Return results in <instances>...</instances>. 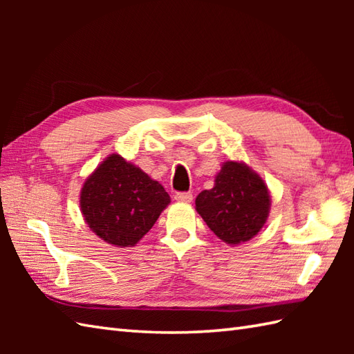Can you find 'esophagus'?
I'll return each mask as SVG.
<instances>
[{"instance_id": "34e87169", "label": "esophagus", "mask_w": 354, "mask_h": 354, "mask_svg": "<svg viewBox=\"0 0 354 354\" xmlns=\"http://www.w3.org/2000/svg\"><path fill=\"white\" fill-rule=\"evenodd\" d=\"M175 199L178 201V202H192L193 201V194L190 193V192H178L176 194H175Z\"/></svg>"}]
</instances>
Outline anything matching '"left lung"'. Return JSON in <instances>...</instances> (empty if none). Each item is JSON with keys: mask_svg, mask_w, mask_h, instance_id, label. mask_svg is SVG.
Returning <instances> with one entry per match:
<instances>
[{"mask_svg": "<svg viewBox=\"0 0 354 354\" xmlns=\"http://www.w3.org/2000/svg\"><path fill=\"white\" fill-rule=\"evenodd\" d=\"M270 196L265 181L246 164L227 161L214 187L196 198V212L225 243L248 242L266 223Z\"/></svg>", "mask_w": 354, "mask_h": 354, "instance_id": "obj_1", "label": "left lung"}]
</instances>
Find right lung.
I'll list each match as a JSON object with an SVG mask.
<instances>
[{"mask_svg": "<svg viewBox=\"0 0 354 354\" xmlns=\"http://www.w3.org/2000/svg\"><path fill=\"white\" fill-rule=\"evenodd\" d=\"M170 204L169 193L137 165L109 155L80 190V212L106 243L135 246Z\"/></svg>", "mask_w": 354, "mask_h": 354, "instance_id": "add662e5", "label": "right lung"}]
</instances>
